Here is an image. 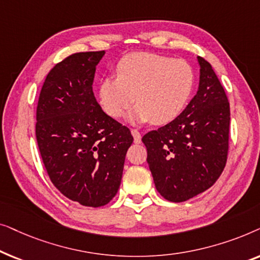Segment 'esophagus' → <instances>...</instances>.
<instances>
[{
    "label": "esophagus",
    "instance_id": "1",
    "mask_svg": "<svg viewBox=\"0 0 260 260\" xmlns=\"http://www.w3.org/2000/svg\"><path fill=\"white\" fill-rule=\"evenodd\" d=\"M131 134H133V136H134L135 143L140 144L141 142H142V136H141L140 131H138L137 129H131Z\"/></svg>",
    "mask_w": 260,
    "mask_h": 260
}]
</instances>
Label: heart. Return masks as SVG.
Returning a JSON list of instances; mask_svg holds the SVG:
<instances>
[{
    "instance_id": "b5f03b06",
    "label": "heart",
    "mask_w": 260,
    "mask_h": 260,
    "mask_svg": "<svg viewBox=\"0 0 260 260\" xmlns=\"http://www.w3.org/2000/svg\"><path fill=\"white\" fill-rule=\"evenodd\" d=\"M116 76L99 85V103L112 118L122 117L136 99L130 119L165 125L186 108L193 92V67L183 59L136 52L123 56Z\"/></svg>"
}]
</instances>
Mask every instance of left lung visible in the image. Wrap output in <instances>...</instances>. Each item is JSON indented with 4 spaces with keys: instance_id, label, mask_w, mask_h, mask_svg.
<instances>
[{
    "instance_id": "left-lung-1",
    "label": "left lung",
    "mask_w": 260,
    "mask_h": 260,
    "mask_svg": "<svg viewBox=\"0 0 260 260\" xmlns=\"http://www.w3.org/2000/svg\"><path fill=\"white\" fill-rule=\"evenodd\" d=\"M199 90L173 122L145 134L147 161L156 189L183 202L216 182L229 154L230 103L211 63L198 56Z\"/></svg>"
}]
</instances>
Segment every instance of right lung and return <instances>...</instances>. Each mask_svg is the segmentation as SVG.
<instances>
[{
    "label": "right lung",
    "instance_id": "add662e5",
    "mask_svg": "<svg viewBox=\"0 0 260 260\" xmlns=\"http://www.w3.org/2000/svg\"><path fill=\"white\" fill-rule=\"evenodd\" d=\"M105 51L74 53L46 77L37 108L38 147L60 193L88 207L109 204L118 191L134 137L95 101V66Z\"/></svg>",
    "mask_w": 260,
    "mask_h": 260
}]
</instances>
